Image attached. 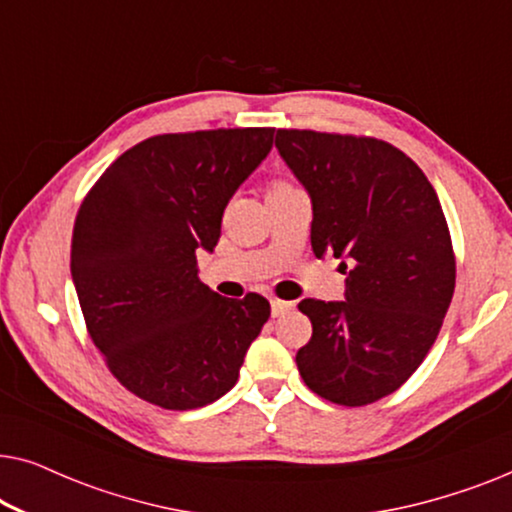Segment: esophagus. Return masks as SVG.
<instances>
[{
    "label": "esophagus",
    "mask_w": 512,
    "mask_h": 512,
    "mask_svg": "<svg viewBox=\"0 0 512 512\" xmlns=\"http://www.w3.org/2000/svg\"><path fill=\"white\" fill-rule=\"evenodd\" d=\"M270 307H272V317H279V314H284V312H289L291 307H293V303H286V300H270Z\"/></svg>",
    "instance_id": "34e87169"
}]
</instances>
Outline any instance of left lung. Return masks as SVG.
Masks as SVG:
<instances>
[{
  "instance_id": "1",
  "label": "left lung",
  "mask_w": 512,
  "mask_h": 512,
  "mask_svg": "<svg viewBox=\"0 0 512 512\" xmlns=\"http://www.w3.org/2000/svg\"><path fill=\"white\" fill-rule=\"evenodd\" d=\"M275 146L310 193L314 256L349 263L345 300L298 303L312 321L300 377L347 408L380 401L419 368L452 303L443 207L415 160L382 139L277 130Z\"/></svg>"
}]
</instances>
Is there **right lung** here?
Returning a JSON list of instances; mask_svg holds the SVG:
<instances>
[{
  "label": "right lung",
  "instance_id": "right-lung-1",
  "mask_svg": "<svg viewBox=\"0 0 512 512\" xmlns=\"http://www.w3.org/2000/svg\"><path fill=\"white\" fill-rule=\"evenodd\" d=\"M275 128H219L144 139L81 202L72 279L111 375L165 410H195L235 387L270 317L258 293L221 298L198 277L200 249L272 149Z\"/></svg>",
  "mask_w": 512,
  "mask_h": 512
}]
</instances>
